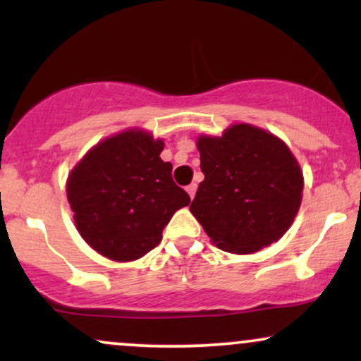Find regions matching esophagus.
Segmentation results:
<instances>
[{"label": "esophagus", "mask_w": 361, "mask_h": 361, "mask_svg": "<svg viewBox=\"0 0 361 361\" xmlns=\"http://www.w3.org/2000/svg\"><path fill=\"white\" fill-rule=\"evenodd\" d=\"M186 192H188V195H190V198H192V200H193L195 193H197V185H195V183H192V185H188V186H186Z\"/></svg>", "instance_id": "34e87169"}]
</instances>
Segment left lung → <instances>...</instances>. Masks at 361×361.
I'll return each mask as SVG.
<instances>
[{"label":"left lung","mask_w":361,"mask_h":361,"mask_svg":"<svg viewBox=\"0 0 361 361\" xmlns=\"http://www.w3.org/2000/svg\"><path fill=\"white\" fill-rule=\"evenodd\" d=\"M198 185L190 210L224 251L250 255L287 233L299 212L304 176L279 137L238 123L222 137L200 135Z\"/></svg>","instance_id":"left-lung-1"}]
</instances>
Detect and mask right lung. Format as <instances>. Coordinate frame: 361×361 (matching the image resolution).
Returning <instances> with one entry per match:
<instances>
[{"label": "right lung", "mask_w": 361, "mask_h": 361, "mask_svg": "<svg viewBox=\"0 0 361 361\" xmlns=\"http://www.w3.org/2000/svg\"><path fill=\"white\" fill-rule=\"evenodd\" d=\"M164 142L126 130L97 144L74 166L68 200L81 238L114 261H134L154 250L173 214L190 204L159 154Z\"/></svg>", "instance_id": "right-lung-1"}]
</instances>
